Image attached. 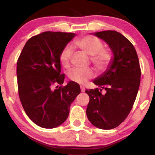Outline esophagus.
<instances>
[{"mask_svg":"<svg viewBox=\"0 0 155 155\" xmlns=\"http://www.w3.org/2000/svg\"><path fill=\"white\" fill-rule=\"evenodd\" d=\"M80 88H81V92H85V88H84V86H80Z\"/></svg>","mask_w":155,"mask_h":155,"instance_id":"esophagus-1","label":"esophagus"}]
</instances>
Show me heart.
Masks as SVG:
<instances>
[{
	"mask_svg": "<svg viewBox=\"0 0 155 155\" xmlns=\"http://www.w3.org/2000/svg\"><path fill=\"white\" fill-rule=\"evenodd\" d=\"M74 47L90 55V61L98 70H104L108 66L111 60L110 52L104 48V44L97 37L93 35H84L76 38L74 42ZM73 48L67 45L60 53V62L65 68H68L73 56ZM71 80L79 84H84L94 76L92 68H74L68 74Z\"/></svg>",
	"mask_w": 155,
	"mask_h": 155,
	"instance_id": "heart-1",
	"label": "heart"
}]
</instances>
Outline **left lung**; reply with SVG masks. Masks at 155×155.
Segmentation results:
<instances>
[{"instance_id": "obj_1", "label": "left lung", "mask_w": 155, "mask_h": 155, "mask_svg": "<svg viewBox=\"0 0 155 155\" xmlns=\"http://www.w3.org/2000/svg\"><path fill=\"white\" fill-rule=\"evenodd\" d=\"M95 35L108 44L114 58L109 68L94 80L93 83L101 88L85 91L90 97L86 113L94 126L110 130L120 125L132 109L141 71L135 47L123 35L115 31ZM104 89L105 94L102 92Z\"/></svg>"}]
</instances>
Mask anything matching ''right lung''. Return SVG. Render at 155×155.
<instances>
[{
	"instance_id": "obj_1",
	"label": "right lung",
	"mask_w": 155,
	"mask_h": 155,
	"mask_svg": "<svg viewBox=\"0 0 155 155\" xmlns=\"http://www.w3.org/2000/svg\"><path fill=\"white\" fill-rule=\"evenodd\" d=\"M75 36L72 33L46 31L31 37L17 63L18 93L31 120L44 128H54L68 118L70 106L81 92L79 85L69 81L63 86L60 53ZM60 84V87L53 86Z\"/></svg>"
}]
</instances>
